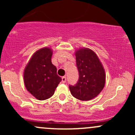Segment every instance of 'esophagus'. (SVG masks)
<instances>
[{"label": "esophagus", "mask_w": 135, "mask_h": 135, "mask_svg": "<svg viewBox=\"0 0 135 135\" xmlns=\"http://www.w3.org/2000/svg\"><path fill=\"white\" fill-rule=\"evenodd\" d=\"M66 81V76H63L62 77V83H65Z\"/></svg>", "instance_id": "obj_1"}]
</instances>
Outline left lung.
<instances>
[{
  "label": "left lung",
  "instance_id": "obj_1",
  "mask_svg": "<svg viewBox=\"0 0 135 135\" xmlns=\"http://www.w3.org/2000/svg\"><path fill=\"white\" fill-rule=\"evenodd\" d=\"M75 55L79 78L75 85H69L70 93L79 100H91L104 88L105 72L97 55L91 50L80 49Z\"/></svg>",
  "mask_w": 135,
  "mask_h": 135
}]
</instances>
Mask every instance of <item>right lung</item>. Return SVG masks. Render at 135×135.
<instances>
[{
	"mask_svg": "<svg viewBox=\"0 0 135 135\" xmlns=\"http://www.w3.org/2000/svg\"><path fill=\"white\" fill-rule=\"evenodd\" d=\"M51 56L52 51L49 47L38 50L30 59L24 71L25 88L40 100L51 97L62 80L57 74V68L51 62Z\"/></svg>",
	"mask_w": 135,
	"mask_h": 135,
	"instance_id": "right-lung-1",
	"label": "right lung"
}]
</instances>
